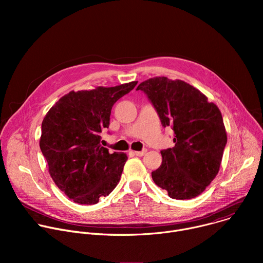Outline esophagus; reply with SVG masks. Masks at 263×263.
Wrapping results in <instances>:
<instances>
[{
    "label": "esophagus",
    "mask_w": 263,
    "mask_h": 263,
    "mask_svg": "<svg viewBox=\"0 0 263 263\" xmlns=\"http://www.w3.org/2000/svg\"><path fill=\"white\" fill-rule=\"evenodd\" d=\"M133 153H134V155H136L138 157H141V156H143L146 153V148L142 149V151H134Z\"/></svg>",
    "instance_id": "1"
}]
</instances>
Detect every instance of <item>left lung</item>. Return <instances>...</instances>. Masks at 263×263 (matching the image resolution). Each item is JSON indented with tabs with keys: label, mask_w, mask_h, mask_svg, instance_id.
Listing matches in <instances>:
<instances>
[{
	"label": "left lung",
	"mask_w": 263,
	"mask_h": 263,
	"mask_svg": "<svg viewBox=\"0 0 263 263\" xmlns=\"http://www.w3.org/2000/svg\"><path fill=\"white\" fill-rule=\"evenodd\" d=\"M162 126H171L175 146L162 149V163L152 178L172 199L201 195L216 177L227 132L218 107L199 89L182 80L154 77L141 82Z\"/></svg>",
	"instance_id": "obj_1"
}]
</instances>
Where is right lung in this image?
<instances>
[{
	"instance_id": "add662e5",
	"label": "right lung",
	"mask_w": 263,
	"mask_h": 263,
	"mask_svg": "<svg viewBox=\"0 0 263 263\" xmlns=\"http://www.w3.org/2000/svg\"><path fill=\"white\" fill-rule=\"evenodd\" d=\"M136 84L69 91L46 115L40 146L53 181L74 203L97 204L120 182L127 154L109 153L101 133L109 127L112 106Z\"/></svg>"
}]
</instances>
